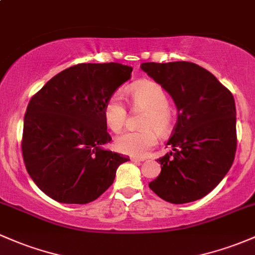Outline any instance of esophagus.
Masks as SVG:
<instances>
[{
  "label": "esophagus",
  "mask_w": 255,
  "mask_h": 255,
  "mask_svg": "<svg viewBox=\"0 0 255 255\" xmlns=\"http://www.w3.org/2000/svg\"><path fill=\"white\" fill-rule=\"evenodd\" d=\"M130 159L131 161H133V163H141V161L144 160V159H139V158H135V157H131Z\"/></svg>",
  "instance_id": "esophagus-1"
}]
</instances>
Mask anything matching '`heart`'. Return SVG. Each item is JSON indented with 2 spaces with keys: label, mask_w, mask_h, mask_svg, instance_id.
<instances>
[{
  "label": "heart",
  "mask_w": 255,
  "mask_h": 255,
  "mask_svg": "<svg viewBox=\"0 0 255 255\" xmlns=\"http://www.w3.org/2000/svg\"><path fill=\"white\" fill-rule=\"evenodd\" d=\"M132 105L147 111L142 120L143 130L127 131L116 138V149L131 157H146L158 143V130L160 135L170 132L174 125V114L169 107V97L159 84L143 81L130 89ZM103 119L106 125L114 132L124 128L128 111L119 94H113L103 106Z\"/></svg>",
  "instance_id": "b5f03b06"
}]
</instances>
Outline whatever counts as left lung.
<instances>
[{
    "label": "left lung",
    "mask_w": 255,
    "mask_h": 255,
    "mask_svg": "<svg viewBox=\"0 0 255 255\" xmlns=\"http://www.w3.org/2000/svg\"><path fill=\"white\" fill-rule=\"evenodd\" d=\"M141 68L171 96L177 122L149 182L157 196L174 204L203 198L224 179L237 148L234 96L212 73L191 62L142 63Z\"/></svg>",
    "instance_id": "1"
}]
</instances>
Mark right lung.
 <instances>
[{
  "mask_svg": "<svg viewBox=\"0 0 255 255\" xmlns=\"http://www.w3.org/2000/svg\"><path fill=\"white\" fill-rule=\"evenodd\" d=\"M119 63H81L58 73L30 100L21 152L32 181L52 199L86 204L106 192L130 160L103 149L111 142L103 106L131 78Z\"/></svg>",
  "mask_w": 255,
  "mask_h": 255,
  "instance_id": "obj_1",
  "label": "right lung"
}]
</instances>
